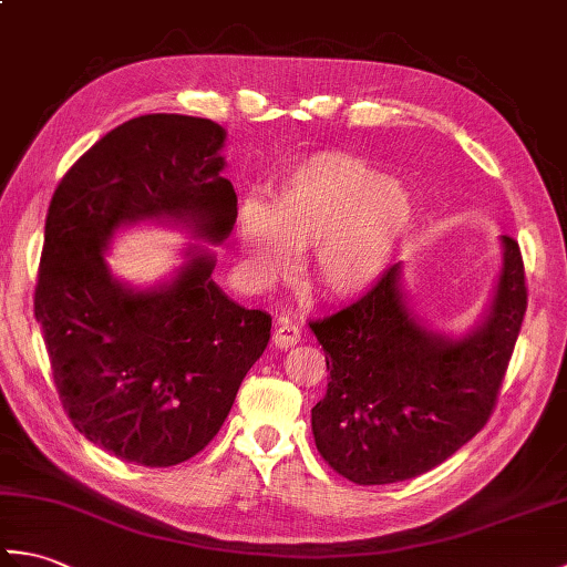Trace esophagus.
Here are the masks:
<instances>
[{
  "instance_id": "obj_1",
  "label": "esophagus",
  "mask_w": 567,
  "mask_h": 567,
  "mask_svg": "<svg viewBox=\"0 0 567 567\" xmlns=\"http://www.w3.org/2000/svg\"><path fill=\"white\" fill-rule=\"evenodd\" d=\"M299 341H302V331H299L297 323L287 321V319L277 321V327H275V331H272V343H275V348H280V351H287V348L297 346Z\"/></svg>"
}]
</instances>
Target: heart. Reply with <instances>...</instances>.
<instances>
[{
  "label": "heart",
  "mask_w": 567,
  "mask_h": 567,
  "mask_svg": "<svg viewBox=\"0 0 567 567\" xmlns=\"http://www.w3.org/2000/svg\"><path fill=\"white\" fill-rule=\"evenodd\" d=\"M412 216L409 192L378 167L348 153H317L285 173L268 207H240L238 240L262 282L280 280L295 268V252L309 250V290L348 302L378 285Z\"/></svg>",
  "instance_id": "1"
}]
</instances>
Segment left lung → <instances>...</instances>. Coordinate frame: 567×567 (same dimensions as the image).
Segmentation results:
<instances>
[{
  "label": "left lung",
  "mask_w": 567,
  "mask_h": 567,
  "mask_svg": "<svg viewBox=\"0 0 567 567\" xmlns=\"http://www.w3.org/2000/svg\"><path fill=\"white\" fill-rule=\"evenodd\" d=\"M487 317L463 339L433 333L409 307L402 265L336 315L309 321L329 384L311 409L317 449L355 485L429 473L487 424L526 315L519 244L502 236Z\"/></svg>",
  "instance_id": "1"
}]
</instances>
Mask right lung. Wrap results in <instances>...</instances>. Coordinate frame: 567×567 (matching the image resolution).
<instances>
[{"mask_svg": "<svg viewBox=\"0 0 567 567\" xmlns=\"http://www.w3.org/2000/svg\"><path fill=\"white\" fill-rule=\"evenodd\" d=\"M212 118L146 114L70 167L45 216L33 315L72 426L126 463L171 467L219 433L272 319L228 299L199 246L173 280L118 282L104 250L122 226L177 221L221 244L236 192Z\"/></svg>", "mask_w": 567, "mask_h": 567, "instance_id": "right-lung-1", "label": "right lung"}]
</instances>
